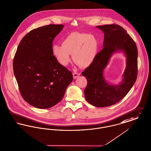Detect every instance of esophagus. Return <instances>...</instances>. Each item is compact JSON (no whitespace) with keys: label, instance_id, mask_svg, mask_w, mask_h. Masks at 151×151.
<instances>
[{"label":"esophagus","instance_id":"obj_1","mask_svg":"<svg viewBox=\"0 0 151 151\" xmlns=\"http://www.w3.org/2000/svg\"><path fill=\"white\" fill-rule=\"evenodd\" d=\"M73 75L74 78H77V77H78L79 76H80V74L77 73V72H74V73H73Z\"/></svg>","mask_w":151,"mask_h":151}]
</instances>
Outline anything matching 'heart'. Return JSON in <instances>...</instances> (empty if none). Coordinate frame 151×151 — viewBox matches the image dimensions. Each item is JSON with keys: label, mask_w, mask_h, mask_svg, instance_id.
Wrapping results in <instances>:
<instances>
[{"label": "heart", "mask_w": 151, "mask_h": 151, "mask_svg": "<svg viewBox=\"0 0 151 151\" xmlns=\"http://www.w3.org/2000/svg\"><path fill=\"white\" fill-rule=\"evenodd\" d=\"M99 43L94 35L86 33L73 32L62 41V45H54L52 54L61 65L66 66L73 60L82 68H87L94 63L97 56Z\"/></svg>", "instance_id": "1"}]
</instances>
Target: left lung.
Segmentation results:
<instances>
[{
  "label": "left lung",
  "mask_w": 151,
  "mask_h": 151,
  "mask_svg": "<svg viewBox=\"0 0 151 151\" xmlns=\"http://www.w3.org/2000/svg\"><path fill=\"white\" fill-rule=\"evenodd\" d=\"M96 28L104 33L103 49L94 63L82 73L87 79L84 90L86 100L98 107L118 103L135 83L137 75V49L134 41L120 26L103 25ZM122 52L127 58V66L122 81L118 85L109 83L103 76L104 70L114 53Z\"/></svg>",
  "instance_id": "1"
}]
</instances>
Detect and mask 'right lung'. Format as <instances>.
<instances>
[{"label":"right lung","instance_id":"obj_1","mask_svg":"<svg viewBox=\"0 0 151 151\" xmlns=\"http://www.w3.org/2000/svg\"><path fill=\"white\" fill-rule=\"evenodd\" d=\"M64 28L49 24L28 33L18 45L13 62L21 95L32 106L45 109L60 102L72 82V72L52 54L53 41Z\"/></svg>","mask_w":151,"mask_h":151}]
</instances>
